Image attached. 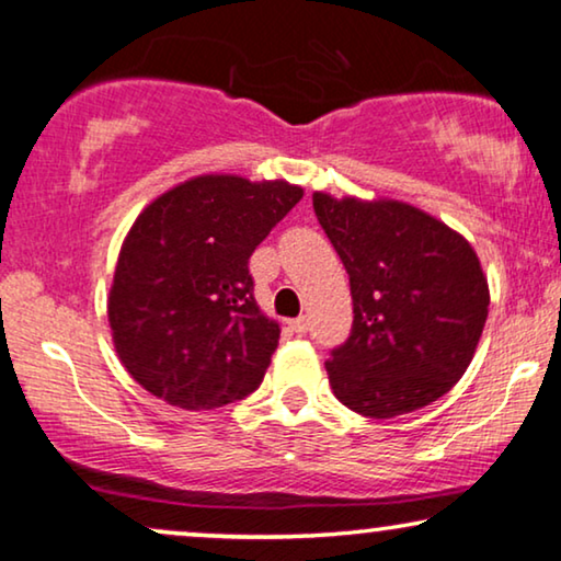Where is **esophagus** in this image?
Returning a JSON list of instances; mask_svg holds the SVG:
<instances>
[{
	"label": "esophagus",
	"instance_id": "34e87169",
	"mask_svg": "<svg viewBox=\"0 0 561 561\" xmlns=\"http://www.w3.org/2000/svg\"><path fill=\"white\" fill-rule=\"evenodd\" d=\"M290 329H294L296 334H306V329H309V319H306V317L294 319V321H290Z\"/></svg>",
	"mask_w": 561,
	"mask_h": 561
}]
</instances>
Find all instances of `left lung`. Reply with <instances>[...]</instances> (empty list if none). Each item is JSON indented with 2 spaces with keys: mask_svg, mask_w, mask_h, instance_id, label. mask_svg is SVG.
Here are the masks:
<instances>
[{
  "mask_svg": "<svg viewBox=\"0 0 561 561\" xmlns=\"http://www.w3.org/2000/svg\"><path fill=\"white\" fill-rule=\"evenodd\" d=\"M313 211L350 275L352 334L327 363L355 413L393 419L434 403L470 367L490 288L462 234L396 198L317 191Z\"/></svg>",
  "mask_w": 561,
  "mask_h": 561,
  "instance_id": "obj_1",
  "label": "left lung"
}]
</instances>
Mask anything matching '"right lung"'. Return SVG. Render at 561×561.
I'll return each instance as SVG.
<instances>
[{"instance_id":"right-lung-1","label":"right lung","mask_w":561,"mask_h":561,"mask_svg":"<svg viewBox=\"0 0 561 561\" xmlns=\"http://www.w3.org/2000/svg\"><path fill=\"white\" fill-rule=\"evenodd\" d=\"M301 196L288 181L209 173L140 211L106 313L119 363L148 393L209 411L263 382L280 327L260 311L248 260Z\"/></svg>"}]
</instances>
